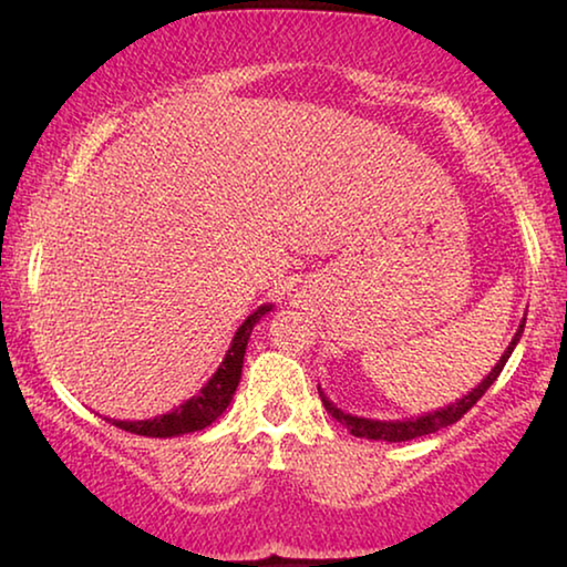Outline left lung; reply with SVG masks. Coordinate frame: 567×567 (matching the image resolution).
<instances>
[{
  "instance_id": "left-lung-1",
  "label": "left lung",
  "mask_w": 567,
  "mask_h": 567,
  "mask_svg": "<svg viewBox=\"0 0 567 567\" xmlns=\"http://www.w3.org/2000/svg\"><path fill=\"white\" fill-rule=\"evenodd\" d=\"M522 332H524V319H522L519 330H516V334L512 338V342H508V348L504 350L502 360H498V363L491 368V373L486 375V379L475 385L473 391H467L463 399H457L447 406L434 409V412H426V414H420V416H409V420H368V416H355V414L342 412V409H338V404H332V401L327 399V393L317 385L319 396H322V404H324L327 412H330L342 426H348L350 434H355V437L381 440V442H406V440H414V437H424V434L437 432V430H442V426L455 424L467 412V409H471L475 401H478L483 393H486L491 385H494V381L498 379V373L504 371L506 360L512 358V352L516 348V342H519Z\"/></svg>"
}]
</instances>
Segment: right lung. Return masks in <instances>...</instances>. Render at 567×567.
<instances>
[{
    "label": "right lung",
    "instance_id": "1",
    "mask_svg": "<svg viewBox=\"0 0 567 567\" xmlns=\"http://www.w3.org/2000/svg\"><path fill=\"white\" fill-rule=\"evenodd\" d=\"M270 309H274V303H264V307H258L240 327H237L225 360L219 363L215 375L202 385V391L196 393V396L184 401V404H178L174 412L155 416V420H141V422L110 420V422L125 432L143 434V437H178V434L199 432L204 426H209L212 422L219 420V416L227 412L229 401L235 396L237 383H240L245 348H248L252 327H256L260 322V317H266Z\"/></svg>",
    "mask_w": 567,
    "mask_h": 567
}]
</instances>
